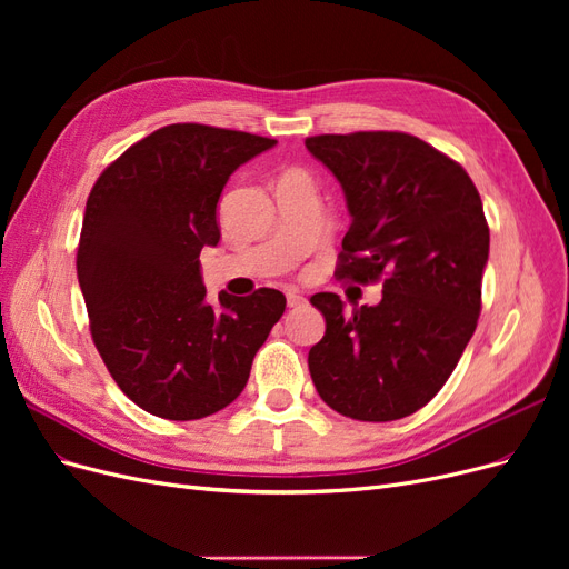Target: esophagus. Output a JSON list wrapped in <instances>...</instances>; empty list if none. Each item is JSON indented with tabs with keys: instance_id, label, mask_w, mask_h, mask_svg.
Listing matches in <instances>:
<instances>
[{
	"instance_id": "1",
	"label": "esophagus",
	"mask_w": 569,
	"mask_h": 569,
	"mask_svg": "<svg viewBox=\"0 0 569 569\" xmlns=\"http://www.w3.org/2000/svg\"><path fill=\"white\" fill-rule=\"evenodd\" d=\"M306 303V297H301L299 291H287V306L289 308H299Z\"/></svg>"
}]
</instances>
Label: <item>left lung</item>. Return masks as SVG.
Wrapping results in <instances>:
<instances>
[{
  "label": "left lung",
  "instance_id": "8db88e82",
  "mask_svg": "<svg viewBox=\"0 0 569 569\" xmlns=\"http://www.w3.org/2000/svg\"><path fill=\"white\" fill-rule=\"evenodd\" d=\"M351 213L335 274L382 280L377 306L320 291L325 337L308 351L320 399L363 422L401 420L437 396L475 335L489 226L465 168L408 132L308 137Z\"/></svg>",
  "mask_w": 569,
  "mask_h": 569
}]
</instances>
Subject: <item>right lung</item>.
Instances as JSON below:
<instances>
[{
	"label": "right lung",
	"mask_w": 569,
	"mask_h": 569,
	"mask_svg": "<svg viewBox=\"0 0 569 569\" xmlns=\"http://www.w3.org/2000/svg\"><path fill=\"white\" fill-rule=\"evenodd\" d=\"M274 140L173 123L104 168L84 206L78 282L94 347L132 403L166 420H199L247 387L284 295L206 301L199 253L220 239L218 199L234 170Z\"/></svg>",
	"instance_id": "add662e5"
}]
</instances>
